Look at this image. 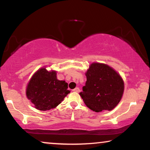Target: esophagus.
I'll return each instance as SVG.
<instances>
[{
    "mask_svg": "<svg viewBox=\"0 0 150 150\" xmlns=\"http://www.w3.org/2000/svg\"><path fill=\"white\" fill-rule=\"evenodd\" d=\"M80 91H81V90H80V89H79V87H76L75 89H73V91L77 92V93H79V92H80Z\"/></svg>",
    "mask_w": 150,
    "mask_h": 150,
    "instance_id": "esophagus-1",
    "label": "esophagus"
}]
</instances>
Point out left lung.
<instances>
[{
    "label": "left lung",
    "mask_w": 150,
    "mask_h": 150,
    "mask_svg": "<svg viewBox=\"0 0 150 150\" xmlns=\"http://www.w3.org/2000/svg\"><path fill=\"white\" fill-rule=\"evenodd\" d=\"M85 74L87 81L80 96L86 106L97 112L113 109L124 93L120 75L112 67L99 63H92Z\"/></svg>",
    "instance_id": "left-lung-1"
}]
</instances>
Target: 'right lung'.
Instances as JSON below:
<instances>
[{
    "label": "right lung",
    "instance_id": "obj_1",
    "mask_svg": "<svg viewBox=\"0 0 150 150\" xmlns=\"http://www.w3.org/2000/svg\"><path fill=\"white\" fill-rule=\"evenodd\" d=\"M67 85L65 81L57 80L55 71L41 68L30 79L26 94L37 109L50 110L61 103L70 92Z\"/></svg>",
    "mask_w": 150,
    "mask_h": 150
}]
</instances>
